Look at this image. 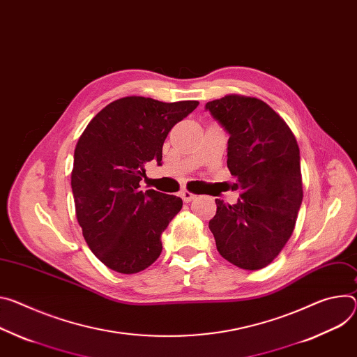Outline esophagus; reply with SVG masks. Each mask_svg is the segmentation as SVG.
Wrapping results in <instances>:
<instances>
[{
	"mask_svg": "<svg viewBox=\"0 0 357 357\" xmlns=\"http://www.w3.org/2000/svg\"><path fill=\"white\" fill-rule=\"evenodd\" d=\"M181 197H182L183 202H190V201H193V199L197 198L195 193H192V192H189V190H182V192H181Z\"/></svg>",
	"mask_w": 357,
	"mask_h": 357,
	"instance_id": "esophagus-1",
	"label": "esophagus"
}]
</instances>
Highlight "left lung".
<instances>
[{"instance_id": "left-lung-1", "label": "left lung", "mask_w": 357, "mask_h": 357, "mask_svg": "<svg viewBox=\"0 0 357 357\" xmlns=\"http://www.w3.org/2000/svg\"><path fill=\"white\" fill-rule=\"evenodd\" d=\"M228 132L235 205L216 199L218 252L238 268L268 266L294 234L303 199L299 146L287 123L255 96L229 93L205 107Z\"/></svg>"}]
</instances>
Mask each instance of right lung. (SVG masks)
I'll return each instance as SVG.
<instances>
[{"label":"right lung","instance_id":"right-lung-1","mask_svg":"<svg viewBox=\"0 0 357 357\" xmlns=\"http://www.w3.org/2000/svg\"><path fill=\"white\" fill-rule=\"evenodd\" d=\"M198 101L162 102L125 96L96 114L74 152L71 186L75 215L92 253L109 269L131 275L162 252L160 235L182 199L148 189L145 164L162 160V145Z\"/></svg>","mask_w":357,"mask_h":357}]
</instances>
